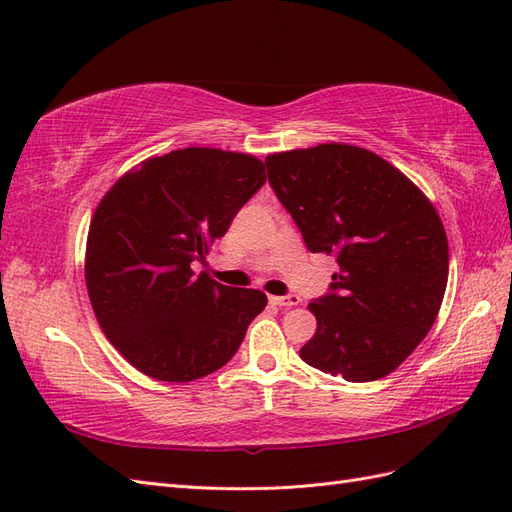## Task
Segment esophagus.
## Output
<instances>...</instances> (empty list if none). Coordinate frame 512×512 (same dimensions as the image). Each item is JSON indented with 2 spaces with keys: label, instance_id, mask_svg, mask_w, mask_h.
<instances>
[{
  "label": "esophagus",
  "instance_id": "esophagus-1",
  "mask_svg": "<svg viewBox=\"0 0 512 512\" xmlns=\"http://www.w3.org/2000/svg\"><path fill=\"white\" fill-rule=\"evenodd\" d=\"M270 303L279 308H295L301 303V299L297 295H286V297H270Z\"/></svg>",
  "mask_w": 512,
  "mask_h": 512
}]
</instances>
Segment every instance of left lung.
<instances>
[{"label":"left lung","mask_w":512,"mask_h":512,"mask_svg":"<svg viewBox=\"0 0 512 512\" xmlns=\"http://www.w3.org/2000/svg\"><path fill=\"white\" fill-rule=\"evenodd\" d=\"M268 182L312 253L334 255L332 292L310 303L299 354L350 383L394 372L436 321L449 242L436 206L391 162L325 143L266 156Z\"/></svg>","instance_id":"8db88e82"}]
</instances>
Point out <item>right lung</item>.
<instances>
[{
  "instance_id": "obj_1",
  "label": "right lung",
  "mask_w": 512,
  "mask_h": 512,
  "mask_svg": "<svg viewBox=\"0 0 512 512\" xmlns=\"http://www.w3.org/2000/svg\"><path fill=\"white\" fill-rule=\"evenodd\" d=\"M264 182L255 156L187 147L143 160L103 195L85 246V284L101 330L138 372L189 383L237 352L266 295L195 275L191 264Z\"/></svg>"
}]
</instances>
